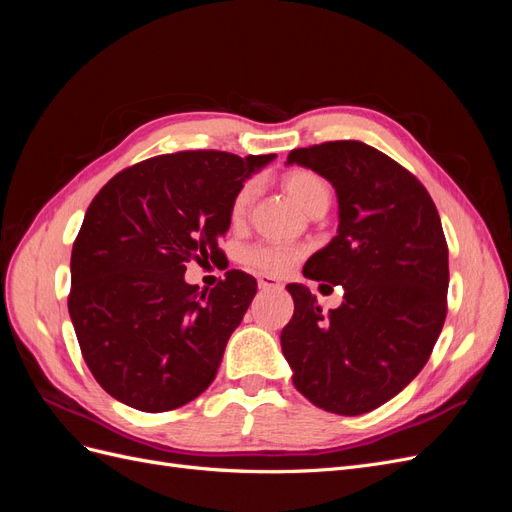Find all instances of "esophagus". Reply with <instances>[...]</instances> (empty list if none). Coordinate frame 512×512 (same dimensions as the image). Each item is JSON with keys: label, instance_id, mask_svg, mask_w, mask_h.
I'll use <instances>...</instances> for the list:
<instances>
[{"label": "esophagus", "instance_id": "esophagus-1", "mask_svg": "<svg viewBox=\"0 0 512 512\" xmlns=\"http://www.w3.org/2000/svg\"><path fill=\"white\" fill-rule=\"evenodd\" d=\"M258 288H262V290H280L282 284L275 282L273 277H269V275H260L258 277Z\"/></svg>", "mask_w": 512, "mask_h": 512}]
</instances>
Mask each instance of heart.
<instances>
[{
  "label": "heart",
  "mask_w": 512,
  "mask_h": 512,
  "mask_svg": "<svg viewBox=\"0 0 512 512\" xmlns=\"http://www.w3.org/2000/svg\"><path fill=\"white\" fill-rule=\"evenodd\" d=\"M284 188L294 203H297L309 215L316 211H322V209L327 211V207H329L327 185H324V181L318 175L309 173V170H294V173H288L284 177ZM254 198H256V183H252V181L243 183L230 203L232 224H241L247 218ZM299 256H301V252L294 250V247L260 243V245L250 247V250L243 254V260L260 273L284 275L294 267V262L299 260Z\"/></svg>",
  "instance_id": "heart-1"
}]
</instances>
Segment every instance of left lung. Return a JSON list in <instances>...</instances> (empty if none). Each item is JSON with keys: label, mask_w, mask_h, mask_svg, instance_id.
Masks as SVG:
<instances>
[{"label": "left lung", "mask_w": 512, "mask_h": 512, "mask_svg": "<svg viewBox=\"0 0 512 512\" xmlns=\"http://www.w3.org/2000/svg\"><path fill=\"white\" fill-rule=\"evenodd\" d=\"M286 164L312 168L335 188L337 235L303 275L344 288L342 305L324 314L307 286H286L294 314L280 339L292 384L322 410L365 414L418 376L444 327L440 215L421 181L361 141L292 149Z\"/></svg>", "instance_id": "left-lung-1"}]
</instances>
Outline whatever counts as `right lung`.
I'll return each mask as SVG.
<instances>
[{"mask_svg":"<svg viewBox=\"0 0 512 512\" xmlns=\"http://www.w3.org/2000/svg\"><path fill=\"white\" fill-rule=\"evenodd\" d=\"M273 158L170 153L121 170L91 200L72 247L68 312L89 371L121 404L175 410L218 374L256 280L232 269L207 292L185 282V265L222 256L232 198Z\"/></svg>","mask_w":512,"mask_h":512,"instance_id":"1","label":"right lung"}]
</instances>
